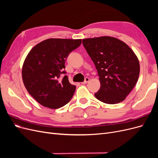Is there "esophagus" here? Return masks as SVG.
I'll list each match as a JSON object with an SVG mask.
<instances>
[{
	"label": "esophagus",
	"mask_w": 158,
	"mask_h": 158,
	"mask_svg": "<svg viewBox=\"0 0 158 158\" xmlns=\"http://www.w3.org/2000/svg\"><path fill=\"white\" fill-rule=\"evenodd\" d=\"M89 78L88 77H86V78H85V80H84V82H82V84H87V83L89 82Z\"/></svg>",
	"instance_id": "34e87169"
}]
</instances>
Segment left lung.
Returning <instances> with one entry per match:
<instances>
[{
  "instance_id": "1",
  "label": "left lung",
  "mask_w": 158,
  "mask_h": 158,
  "mask_svg": "<svg viewBox=\"0 0 158 158\" xmlns=\"http://www.w3.org/2000/svg\"><path fill=\"white\" fill-rule=\"evenodd\" d=\"M82 44L97 69L101 86L95 97L107 104L125 100L135 86L140 74L136 55L115 37L88 38Z\"/></svg>"
}]
</instances>
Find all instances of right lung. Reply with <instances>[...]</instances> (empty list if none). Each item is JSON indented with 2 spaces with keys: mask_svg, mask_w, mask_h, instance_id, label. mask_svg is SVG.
<instances>
[{
  "mask_svg": "<svg viewBox=\"0 0 158 158\" xmlns=\"http://www.w3.org/2000/svg\"><path fill=\"white\" fill-rule=\"evenodd\" d=\"M82 44V40L48 39L30 51L22 66V80L26 89L43 106L59 109L67 104L76 86L65 75V61L70 52Z\"/></svg>",
  "mask_w": 158,
  "mask_h": 158,
  "instance_id": "right-lung-1",
  "label": "right lung"
}]
</instances>
